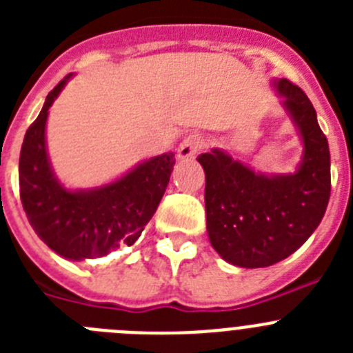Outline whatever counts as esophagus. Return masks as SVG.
Segmentation results:
<instances>
[{"instance_id":"1","label":"esophagus","mask_w":353,"mask_h":353,"mask_svg":"<svg viewBox=\"0 0 353 353\" xmlns=\"http://www.w3.org/2000/svg\"><path fill=\"white\" fill-rule=\"evenodd\" d=\"M205 141L201 136L198 134H191V136H187L182 143H180L179 150H176V157L180 161H187V159H192L196 154H198L199 150L203 148Z\"/></svg>"}]
</instances>
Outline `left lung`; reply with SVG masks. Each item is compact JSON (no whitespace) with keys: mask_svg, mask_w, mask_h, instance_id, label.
<instances>
[{"mask_svg":"<svg viewBox=\"0 0 353 353\" xmlns=\"http://www.w3.org/2000/svg\"><path fill=\"white\" fill-rule=\"evenodd\" d=\"M274 86L304 145L295 173H256L219 148L198 157L212 248L244 269L270 267L297 251L318 228L330 196L329 143L313 104L288 79Z\"/></svg>","mask_w":353,"mask_h":353,"instance_id":"obj_1","label":"left lung"}]
</instances>
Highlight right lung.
<instances>
[{"label": "right lung", "instance_id": "1", "mask_svg": "<svg viewBox=\"0 0 353 353\" xmlns=\"http://www.w3.org/2000/svg\"><path fill=\"white\" fill-rule=\"evenodd\" d=\"M72 74L56 84L24 136L19 157L21 201L31 228L56 254L81 261L132 245L157 210L170 183L174 154L143 161L121 179L95 189H65L46 150L49 108Z\"/></svg>", "mask_w": 353, "mask_h": 353}]
</instances>
